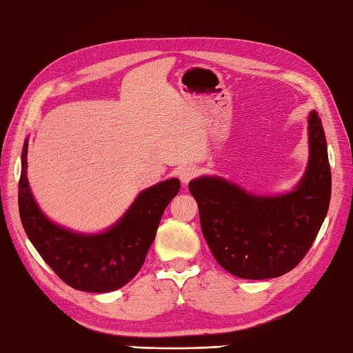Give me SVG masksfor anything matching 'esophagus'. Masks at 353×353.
Listing matches in <instances>:
<instances>
[{
    "label": "esophagus",
    "mask_w": 353,
    "mask_h": 353,
    "mask_svg": "<svg viewBox=\"0 0 353 353\" xmlns=\"http://www.w3.org/2000/svg\"><path fill=\"white\" fill-rule=\"evenodd\" d=\"M196 174H198V170H196L195 168L184 166V168L179 169L178 176H179V179H181L183 184H189V183L192 181V179L196 176Z\"/></svg>",
    "instance_id": "obj_1"
}]
</instances>
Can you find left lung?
I'll return each instance as SVG.
<instances>
[{
    "label": "left lung",
    "instance_id": "left-lung-1",
    "mask_svg": "<svg viewBox=\"0 0 353 353\" xmlns=\"http://www.w3.org/2000/svg\"><path fill=\"white\" fill-rule=\"evenodd\" d=\"M309 161L296 189L257 196L219 176L189 183L201 230L213 257L230 274L262 280L296 268L312 247L330 201V166L321 119L307 117Z\"/></svg>",
    "mask_w": 353,
    "mask_h": 353
}]
</instances>
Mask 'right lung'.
<instances>
[{"mask_svg": "<svg viewBox=\"0 0 353 353\" xmlns=\"http://www.w3.org/2000/svg\"><path fill=\"white\" fill-rule=\"evenodd\" d=\"M18 187L21 222L48 267L74 290L110 292L125 286L143 267L163 213L181 184L170 178L143 190L116 224L97 234L71 232L41 212L27 179V141Z\"/></svg>", "mask_w": 353, "mask_h": 353, "instance_id": "right-lung-1", "label": "right lung"}]
</instances>
